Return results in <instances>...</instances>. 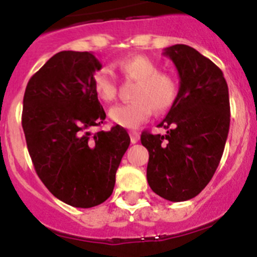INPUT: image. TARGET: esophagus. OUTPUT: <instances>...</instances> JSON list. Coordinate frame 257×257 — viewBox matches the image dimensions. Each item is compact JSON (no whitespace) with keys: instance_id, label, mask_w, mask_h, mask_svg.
<instances>
[{"instance_id":"obj_1","label":"esophagus","mask_w":257,"mask_h":257,"mask_svg":"<svg viewBox=\"0 0 257 257\" xmlns=\"http://www.w3.org/2000/svg\"><path fill=\"white\" fill-rule=\"evenodd\" d=\"M130 139H131V143H133V144H135V143L139 142L140 134L138 133V131H130Z\"/></svg>"}]
</instances>
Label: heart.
Instances as JSON below:
<instances>
[{"label": "heart", "instance_id": "heart-1", "mask_svg": "<svg viewBox=\"0 0 257 257\" xmlns=\"http://www.w3.org/2000/svg\"><path fill=\"white\" fill-rule=\"evenodd\" d=\"M115 67L126 78L138 81L130 103L115 104L109 110V117L126 128H135L147 121L152 110L163 113L169 110L179 96L178 78L170 72L160 70L156 61L145 55H130L115 61ZM92 86L99 99L110 103L118 91L117 79L106 68L96 70Z\"/></svg>", "mask_w": 257, "mask_h": 257}]
</instances>
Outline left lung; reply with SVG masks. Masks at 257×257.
<instances>
[{
  "label": "left lung",
  "mask_w": 257,
  "mask_h": 257,
  "mask_svg": "<svg viewBox=\"0 0 257 257\" xmlns=\"http://www.w3.org/2000/svg\"><path fill=\"white\" fill-rule=\"evenodd\" d=\"M176 65L179 96L158 124L165 135L142 133L149 152L147 180L156 194L188 201L205 189L222 157L230 123L228 85L221 69L187 45L163 52Z\"/></svg>",
  "instance_id": "1"
}]
</instances>
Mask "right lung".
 I'll return each mask as SVG.
<instances>
[{
	"instance_id": "obj_1",
	"label": "right lung",
	"mask_w": 257,
	"mask_h": 257,
	"mask_svg": "<svg viewBox=\"0 0 257 257\" xmlns=\"http://www.w3.org/2000/svg\"><path fill=\"white\" fill-rule=\"evenodd\" d=\"M92 52L60 51L36 72L23 99L22 126L38 178L58 199L88 208L110 197L130 145L119 124L92 134L105 112L92 86Z\"/></svg>"
}]
</instances>
